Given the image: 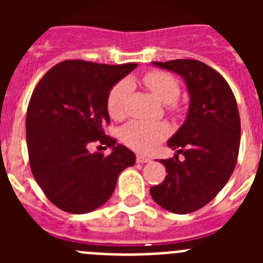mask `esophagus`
<instances>
[{
  "instance_id": "obj_1",
  "label": "esophagus",
  "mask_w": 263,
  "mask_h": 263,
  "mask_svg": "<svg viewBox=\"0 0 263 263\" xmlns=\"http://www.w3.org/2000/svg\"><path fill=\"white\" fill-rule=\"evenodd\" d=\"M137 163H147V162H150V158L148 157H145V155H141V154H138L137 155Z\"/></svg>"
}]
</instances>
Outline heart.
Instances as JSON below:
<instances>
[{"label":"heart","mask_w":263,"mask_h":263,"mask_svg":"<svg viewBox=\"0 0 263 263\" xmlns=\"http://www.w3.org/2000/svg\"><path fill=\"white\" fill-rule=\"evenodd\" d=\"M143 83L159 101L170 104L175 109V101L180 93L179 81L164 71H150L143 76ZM132 83L121 80L111 88L108 96V111L111 118L121 120L126 115V105L132 93ZM168 136V127L162 122L133 121L122 129V141L130 148L139 153H150L155 146Z\"/></svg>","instance_id":"heart-1"}]
</instances>
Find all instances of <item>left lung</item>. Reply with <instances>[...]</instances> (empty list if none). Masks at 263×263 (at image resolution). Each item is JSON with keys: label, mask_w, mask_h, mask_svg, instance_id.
<instances>
[{"label": "left lung", "mask_w": 263, "mask_h": 263, "mask_svg": "<svg viewBox=\"0 0 263 263\" xmlns=\"http://www.w3.org/2000/svg\"><path fill=\"white\" fill-rule=\"evenodd\" d=\"M184 79L190 108L184 124L168 139V147L185 155L162 159L166 178L150 188L164 210L185 215L203 208L227 184L237 163L241 122L231 87L217 71L195 59L153 62Z\"/></svg>", "instance_id": "obj_1"}]
</instances>
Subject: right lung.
I'll list each match as a JSON object with an SVG mask.
<instances>
[{
	"instance_id": "obj_1",
	"label": "right lung",
	"mask_w": 263,
	"mask_h": 263,
	"mask_svg": "<svg viewBox=\"0 0 263 263\" xmlns=\"http://www.w3.org/2000/svg\"><path fill=\"white\" fill-rule=\"evenodd\" d=\"M137 63L108 66L64 60L46 73L30 99L26 141L31 173L48 200L69 213H88L105 204L117 179L136 155L106 136L108 96ZM92 143L112 147L90 153Z\"/></svg>"
}]
</instances>
